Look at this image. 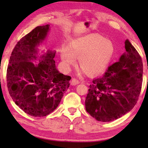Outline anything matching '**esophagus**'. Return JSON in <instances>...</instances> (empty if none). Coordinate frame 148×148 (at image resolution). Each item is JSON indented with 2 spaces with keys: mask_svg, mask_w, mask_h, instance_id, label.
<instances>
[{
  "mask_svg": "<svg viewBox=\"0 0 148 148\" xmlns=\"http://www.w3.org/2000/svg\"><path fill=\"white\" fill-rule=\"evenodd\" d=\"M79 84V82L76 78H73L72 79L71 81V85L72 86H76L77 84Z\"/></svg>",
  "mask_w": 148,
  "mask_h": 148,
  "instance_id": "obj_1",
  "label": "esophagus"
}]
</instances>
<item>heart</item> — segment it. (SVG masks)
Masks as SVG:
<instances>
[{"instance_id":"1","label":"heart","mask_w":148,"mask_h":148,"mask_svg":"<svg viewBox=\"0 0 148 148\" xmlns=\"http://www.w3.org/2000/svg\"><path fill=\"white\" fill-rule=\"evenodd\" d=\"M114 53V46L109 39L99 34H92L72 41L70 47L61 51L64 66L69 69L78 59L81 68L90 75L101 73L107 68Z\"/></svg>"}]
</instances>
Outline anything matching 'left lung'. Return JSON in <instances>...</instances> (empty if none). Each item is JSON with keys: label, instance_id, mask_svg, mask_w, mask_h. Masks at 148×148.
Segmentation results:
<instances>
[{"label": "left lung", "instance_id": "8db88e82", "mask_svg": "<svg viewBox=\"0 0 148 148\" xmlns=\"http://www.w3.org/2000/svg\"><path fill=\"white\" fill-rule=\"evenodd\" d=\"M118 62L92 80L85 102L86 111L97 121L120 118L133 108L141 91L142 58L129 40Z\"/></svg>", "mask_w": 148, "mask_h": 148}]
</instances>
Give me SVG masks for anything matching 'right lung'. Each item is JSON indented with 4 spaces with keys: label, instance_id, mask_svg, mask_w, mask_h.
<instances>
[{
    "label": "right lung",
    "instance_id": "add662e5",
    "mask_svg": "<svg viewBox=\"0 0 148 148\" xmlns=\"http://www.w3.org/2000/svg\"><path fill=\"white\" fill-rule=\"evenodd\" d=\"M49 25L38 26L17 42L12 52L6 81L12 99L26 114L46 116L59 106L70 86L71 77L60 73L53 60L56 51L48 50L38 64L37 46L46 38Z\"/></svg>",
    "mask_w": 148,
    "mask_h": 148
}]
</instances>
